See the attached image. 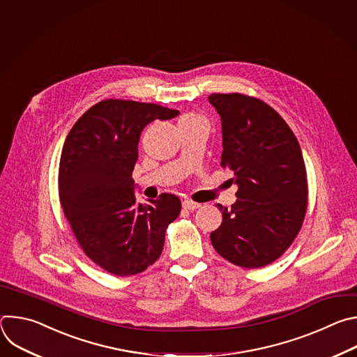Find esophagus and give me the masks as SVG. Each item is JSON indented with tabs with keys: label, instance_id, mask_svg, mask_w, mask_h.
<instances>
[{
	"label": "esophagus",
	"instance_id": "obj_1",
	"mask_svg": "<svg viewBox=\"0 0 357 357\" xmlns=\"http://www.w3.org/2000/svg\"><path fill=\"white\" fill-rule=\"evenodd\" d=\"M182 208L186 209V211H195V209L200 208V203H196V202H192V200H183Z\"/></svg>",
	"mask_w": 357,
	"mask_h": 357
}]
</instances>
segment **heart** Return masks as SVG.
<instances>
[{"instance_id":"heart-1","label":"heart","mask_w":357,"mask_h":357,"mask_svg":"<svg viewBox=\"0 0 357 357\" xmlns=\"http://www.w3.org/2000/svg\"><path fill=\"white\" fill-rule=\"evenodd\" d=\"M179 123H206L205 117L197 114V113H188L181 117Z\"/></svg>"}]
</instances>
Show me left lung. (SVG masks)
I'll return each instance as SVG.
<instances>
[{
  "label": "left lung",
  "instance_id": "8db88e82",
  "mask_svg": "<svg viewBox=\"0 0 357 357\" xmlns=\"http://www.w3.org/2000/svg\"><path fill=\"white\" fill-rule=\"evenodd\" d=\"M222 120V167L234 172L237 200L218 205L222 225L211 233L230 263L257 268L277 260L298 234L308 185L296 137L264 101L238 93L211 94Z\"/></svg>",
  "mask_w": 357,
  "mask_h": 357
}]
</instances>
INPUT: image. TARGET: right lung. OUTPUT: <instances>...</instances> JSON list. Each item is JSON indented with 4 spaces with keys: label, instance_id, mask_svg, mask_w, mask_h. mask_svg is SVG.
Instances as JSON below:
<instances>
[{
    "label": "right lung",
    "instance_id": "add662e5",
    "mask_svg": "<svg viewBox=\"0 0 357 357\" xmlns=\"http://www.w3.org/2000/svg\"><path fill=\"white\" fill-rule=\"evenodd\" d=\"M179 114L158 105L105 100L68 134L59 164V196L87 256L106 271L138 274L161 256L165 231L181 212L172 193L138 203L131 178L146 124Z\"/></svg>",
    "mask_w": 357,
    "mask_h": 357
}]
</instances>
